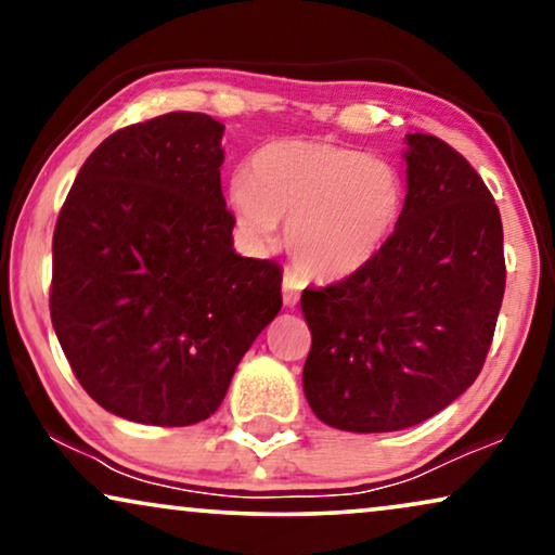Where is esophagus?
<instances>
[{
    "label": "esophagus",
    "instance_id": "obj_1",
    "mask_svg": "<svg viewBox=\"0 0 555 555\" xmlns=\"http://www.w3.org/2000/svg\"><path fill=\"white\" fill-rule=\"evenodd\" d=\"M300 291H302V285H300L298 275H295V272H285V278H283V300H285L287 308L298 306Z\"/></svg>",
    "mask_w": 555,
    "mask_h": 555
}]
</instances>
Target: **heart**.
<instances>
[{"label": "heart", "instance_id": "obj_1", "mask_svg": "<svg viewBox=\"0 0 555 555\" xmlns=\"http://www.w3.org/2000/svg\"><path fill=\"white\" fill-rule=\"evenodd\" d=\"M230 207L257 245L275 237L310 280L333 283L369 268L397 232L404 179L391 164L331 141L283 139L257 149L230 184Z\"/></svg>", "mask_w": 555, "mask_h": 555}]
</instances>
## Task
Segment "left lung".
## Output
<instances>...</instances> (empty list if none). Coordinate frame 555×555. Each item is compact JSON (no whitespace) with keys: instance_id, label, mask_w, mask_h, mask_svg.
<instances>
[{"instance_id":"obj_1","label":"left lung","mask_w":555,"mask_h":555,"mask_svg":"<svg viewBox=\"0 0 555 555\" xmlns=\"http://www.w3.org/2000/svg\"><path fill=\"white\" fill-rule=\"evenodd\" d=\"M406 146V199L389 245L300 298L313 336L308 404L359 435L414 427L467 391L505 293L503 222L480 173L437 135L409 133Z\"/></svg>"}]
</instances>
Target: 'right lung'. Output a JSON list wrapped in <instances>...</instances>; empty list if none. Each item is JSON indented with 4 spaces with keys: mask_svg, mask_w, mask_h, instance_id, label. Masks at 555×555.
Returning a JSON list of instances; mask_svg holds the SVG:
<instances>
[{
    "mask_svg": "<svg viewBox=\"0 0 555 555\" xmlns=\"http://www.w3.org/2000/svg\"><path fill=\"white\" fill-rule=\"evenodd\" d=\"M222 133L184 111L120 128L60 209L52 328L82 389L124 420H207L283 308L280 264L232 247Z\"/></svg>",
    "mask_w": 555,
    "mask_h": 555,
    "instance_id": "right-lung-1",
    "label": "right lung"
}]
</instances>
